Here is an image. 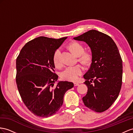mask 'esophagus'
<instances>
[{
    "instance_id": "esophagus-1",
    "label": "esophagus",
    "mask_w": 133,
    "mask_h": 133,
    "mask_svg": "<svg viewBox=\"0 0 133 133\" xmlns=\"http://www.w3.org/2000/svg\"><path fill=\"white\" fill-rule=\"evenodd\" d=\"M79 85V83H74V86H78Z\"/></svg>"
}]
</instances>
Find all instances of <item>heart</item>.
<instances>
[{"label":"heart","mask_w":133,"mask_h":133,"mask_svg":"<svg viewBox=\"0 0 133 133\" xmlns=\"http://www.w3.org/2000/svg\"><path fill=\"white\" fill-rule=\"evenodd\" d=\"M69 48L72 52L79 56V60L84 63H88L91 58V54L89 52H84L83 45L80 43L74 42L69 44ZM53 63L57 67H60L62 65L61 59V50L58 48L54 53L53 57ZM84 68L80 64L73 66H69L62 71L61 73V77L63 79L68 81H76L79 76L83 73Z\"/></svg>","instance_id":"obj_1"}]
</instances>
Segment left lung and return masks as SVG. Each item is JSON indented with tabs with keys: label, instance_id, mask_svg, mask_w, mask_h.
Returning a JSON list of instances; mask_svg holds the SVG:
<instances>
[{
	"label": "left lung",
	"instance_id": "left-lung-1",
	"mask_svg": "<svg viewBox=\"0 0 133 133\" xmlns=\"http://www.w3.org/2000/svg\"><path fill=\"white\" fill-rule=\"evenodd\" d=\"M74 40L85 42L91 52V63L84 75L88 91L83 101L86 107L97 112L110 108L120 93L122 79V61L110 36L91 30Z\"/></svg>",
	"mask_w": 133,
	"mask_h": 133
}]
</instances>
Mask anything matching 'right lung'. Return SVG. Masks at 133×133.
Instances as JSON below:
<instances>
[{
    "label": "right lung",
    "mask_w": 133,
    "mask_h": 133,
    "mask_svg": "<svg viewBox=\"0 0 133 133\" xmlns=\"http://www.w3.org/2000/svg\"><path fill=\"white\" fill-rule=\"evenodd\" d=\"M67 37L58 39L39 36L27 43L16 59V84L26 106L41 117L55 114L62 106L66 91L74 83L58 81L53 57Z\"/></svg>",
    "instance_id": "1"
}]
</instances>
